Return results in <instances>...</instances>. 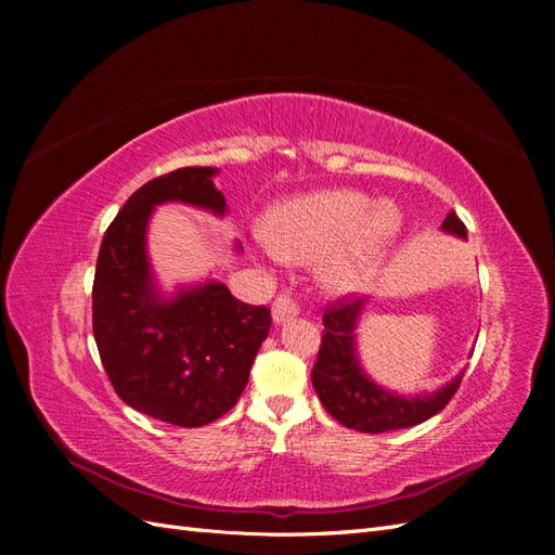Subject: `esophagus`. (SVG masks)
Returning a JSON list of instances; mask_svg holds the SVG:
<instances>
[{
  "label": "esophagus",
  "mask_w": 555,
  "mask_h": 555,
  "mask_svg": "<svg viewBox=\"0 0 555 555\" xmlns=\"http://www.w3.org/2000/svg\"><path fill=\"white\" fill-rule=\"evenodd\" d=\"M296 314H298V306H296V300L289 294H280L273 300V319H275L278 324L287 322L289 317H296Z\"/></svg>",
  "instance_id": "esophagus-1"
}]
</instances>
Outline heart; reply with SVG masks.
Wrapping results in <instances>:
<instances>
[{"instance_id":"heart-1","label":"heart","mask_w":555,"mask_h":555,"mask_svg":"<svg viewBox=\"0 0 555 555\" xmlns=\"http://www.w3.org/2000/svg\"><path fill=\"white\" fill-rule=\"evenodd\" d=\"M402 227L400 210L359 192H317L289 198L268 212L263 241L287 261L324 259L322 275L333 289L371 284Z\"/></svg>"}]
</instances>
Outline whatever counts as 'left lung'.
<instances>
[{
	"mask_svg": "<svg viewBox=\"0 0 555 555\" xmlns=\"http://www.w3.org/2000/svg\"><path fill=\"white\" fill-rule=\"evenodd\" d=\"M442 229L467 238L465 224L453 210L447 215ZM361 306L363 298L343 296L324 310V335L312 367V386L319 400L335 422L361 433H386L424 424L449 405L463 375L433 396L405 398L379 389L365 377L357 361L354 328Z\"/></svg>",
	"mask_w": 555,
	"mask_h": 555,
	"instance_id": "8db88e82",
	"label": "left lung"
}]
</instances>
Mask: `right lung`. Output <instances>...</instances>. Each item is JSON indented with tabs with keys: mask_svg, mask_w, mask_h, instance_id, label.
<instances>
[{
	"mask_svg": "<svg viewBox=\"0 0 555 555\" xmlns=\"http://www.w3.org/2000/svg\"><path fill=\"white\" fill-rule=\"evenodd\" d=\"M210 166H184L133 192L99 247L92 284V331L115 393L164 424L206 426L236 405L271 310L247 306L208 282L173 300L155 294L145 227L155 206L182 201L222 215L227 201Z\"/></svg>",
	"mask_w": 555,
	"mask_h": 555,
	"instance_id": "right-lung-1",
	"label": "right lung"
}]
</instances>
